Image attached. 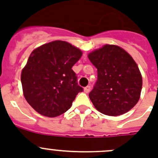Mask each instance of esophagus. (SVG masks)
<instances>
[{"instance_id": "esophagus-1", "label": "esophagus", "mask_w": 158, "mask_h": 158, "mask_svg": "<svg viewBox=\"0 0 158 158\" xmlns=\"http://www.w3.org/2000/svg\"><path fill=\"white\" fill-rule=\"evenodd\" d=\"M90 91H91V87H90V86H87L86 87H84V91H85L86 93L90 92Z\"/></svg>"}]
</instances>
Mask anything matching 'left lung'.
<instances>
[{"label":"left lung","mask_w":158,"mask_h":158,"mask_svg":"<svg viewBox=\"0 0 158 158\" xmlns=\"http://www.w3.org/2000/svg\"><path fill=\"white\" fill-rule=\"evenodd\" d=\"M88 59L97 68V81L89 93L95 108L112 116L132 109L142 88V77L132 57L119 46L105 45Z\"/></svg>","instance_id":"8db88e82"}]
</instances>
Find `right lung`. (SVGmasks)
<instances>
[{"label": "right lung", "instance_id": "right-lung-1", "mask_svg": "<svg viewBox=\"0 0 158 158\" xmlns=\"http://www.w3.org/2000/svg\"><path fill=\"white\" fill-rule=\"evenodd\" d=\"M81 50L63 41H54L31 53L22 71L24 96L41 115L55 117L71 108L77 94L83 91L72 67Z\"/></svg>", "mask_w": 158, "mask_h": 158}]
</instances>
